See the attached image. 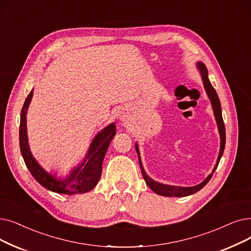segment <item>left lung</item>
I'll list each match as a JSON object with an SVG mask.
<instances>
[{"instance_id":"obj_1","label":"left lung","mask_w":251,"mask_h":251,"mask_svg":"<svg viewBox=\"0 0 251 251\" xmlns=\"http://www.w3.org/2000/svg\"><path fill=\"white\" fill-rule=\"evenodd\" d=\"M198 69L201 73L202 75V80H203V84L205 87V90L208 94L212 107H213V112H214V116L216 119V123L217 126H219V131L221 134V151H220V155L219 158H217V162L216 164L213 168L212 173H210L207 178L201 182L198 186H195V187H190V188H181V187H173V186H166V184H162L159 182H156L152 179H151L148 176L147 173L144 170L143 165H141V162H140V157H139V152H138V147L137 145H135V149L137 151V155H138V161H139V165H140V169H141V173H143V176L147 182V184L149 186L150 189H151L154 191L156 194L161 195V196H166V197H186V196L192 195L194 193H197L198 191H200L205 184L208 182L213 173L215 171V169L217 168V165H219L220 160L224 154V150H225V146H226V129H225V123H224V120H223V116H222V106H221V101L219 96H217V93L215 91V89L212 87L209 79H208V72H207V69L205 67V64L202 62L198 63Z\"/></svg>"}]
</instances>
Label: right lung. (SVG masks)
<instances>
[{
    "mask_svg": "<svg viewBox=\"0 0 251 251\" xmlns=\"http://www.w3.org/2000/svg\"><path fill=\"white\" fill-rule=\"evenodd\" d=\"M32 91L29 92L20 114L19 125V146L25 163L34 178L45 189L54 193L63 195L84 194L91 191L99 182L102 162L106 150L116 134L115 124L108 125L102 131L95 136L90 146L88 154L82 164L72 171L69 176L58 179L55 176L43 169L29 151L26 134V112L32 97Z\"/></svg>",
    "mask_w": 251,
    "mask_h": 251,
    "instance_id": "right-lung-1",
    "label": "right lung"
}]
</instances>
